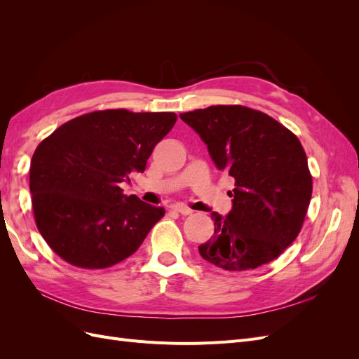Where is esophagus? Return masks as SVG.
Wrapping results in <instances>:
<instances>
[{
  "label": "esophagus",
  "instance_id": "esophagus-1",
  "mask_svg": "<svg viewBox=\"0 0 359 359\" xmlns=\"http://www.w3.org/2000/svg\"><path fill=\"white\" fill-rule=\"evenodd\" d=\"M173 210H175L177 212H180V214H182V215H190L191 212H193V210H190L189 206H186V205H181V203H177V205H173L172 206Z\"/></svg>",
  "mask_w": 359,
  "mask_h": 359
}]
</instances>
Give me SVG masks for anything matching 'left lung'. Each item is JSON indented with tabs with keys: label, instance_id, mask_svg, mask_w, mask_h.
<instances>
[{
	"label": "left lung",
	"instance_id": "left-lung-1",
	"mask_svg": "<svg viewBox=\"0 0 359 359\" xmlns=\"http://www.w3.org/2000/svg\"><path fill=\"white\" fill-rule=\"evenodd\" d=\"M180 118L208 147L219 170L235 180L232 210L212 212L214 236L201 256L226 271L278 257L298 236L311 199V175L298 137L274 118L245 106H210Z\"/></svg>",
	"mask_w": 359,
	"mask_h": 359
}]
</instances>
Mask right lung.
<instances>
[{"instance_id":"add662e5","label":"right lung","mask_w":359,"mask_h":359,"mask_svg":"<svg viewBox=\"0 0 359 359\" xmlns=\"http://www.w3.org/2000/svg\"><path fill=\"white\" fill-rule=\"evenodd\" d=\"M175 121L173 112L97 111L43 140L31 158L29 191L37 229L53 252L88 269L136 252L166 211L123 194L121 184L145 170Z\"/></svg>"}]
</instances>
